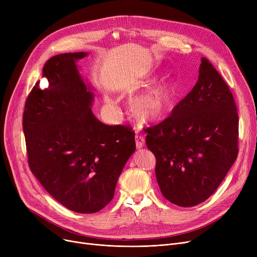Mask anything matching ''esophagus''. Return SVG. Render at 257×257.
Here are the masks:
<instances>
[{"instance_id": "1", "label": "esophagus", "mask_w": 257, "mask_h": 257, "mask_svg": "<svg viewBox=\"0 0 257 257\" xmlns=\"http://www.w3.org/2000/svg\"><path fill=\"white\" fill-rule=\"evenodd\" d=\"M136 145L138 149H141V148L144 147L145 145V139L142 136H136Z\"/></svg>"}]
</instances>
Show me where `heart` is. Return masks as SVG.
<instances>
[{
  "instance_id": "heart-1",
  "label": "heart",
  "mask_w": 257,
  "mask_h": 257,
  "mask_svg": "<svg viewBox=\"0 0 257 257\" xmlns=\"http://www.w3.org/2000/svg\"><path fill=\"white\" fill-rule=\"evenodd\" d=\"M147 82L141 81L140 85ZM178 85L172 79H164L154 84L130 104L132 115L143 124H152L164 120L173 111L178 98Z\"/></svg>"
}]
</instances>
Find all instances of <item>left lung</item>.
Wrapping results in <instances>:
<instances>
[{"instance_id": "8db88e82", "label": "left lung", "mask_w": 257, "mask_h": 257, "mask_svg": "<svg viewBox=\"0 0 257 257\" xmlns=\"http://www.w3.org/2000/svg\"><path fill=\"white\" fill-rule=\"evenodd\" d=\"M146 132L166 199L191 207L215 192L237 157L238 114L232 92L208 59L201 58L196 85L171 115Z\"/></svg>"}]
</instances>
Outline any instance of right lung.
Here are the masks:
<instances>
[{"label":"right lung","instance_id":"add662e5","mask_svg":"<svg viewBox=\"0 0 257 257\" xmlns=\"http://www.w3.org/2000/svg\"><path fill=\"white\" fill-rule=\"evenodd\" d=\"M87 53L50 58L25 103L23 129L28 165L45 190L67 209L93 213L114 196L118 176L136 151L130 126L105 125L93 115V93L77 69Z\"/></svg>","mask_w":257,"mask_h":257}]
</instances>
